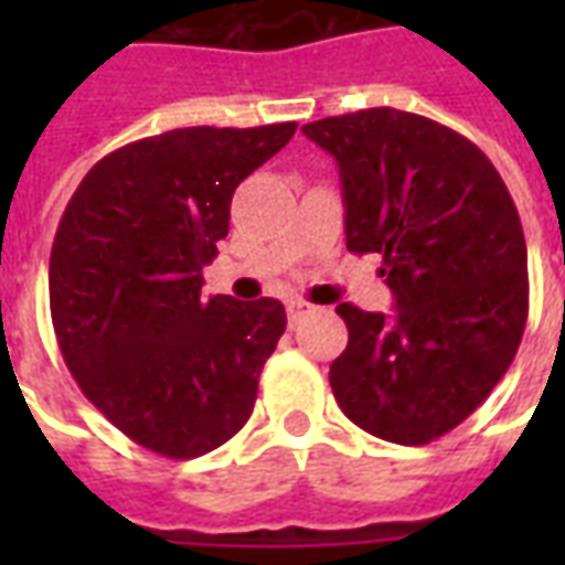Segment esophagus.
<instances>
[{
	"label": "esophagus",
	"mask_w": 565,
	"mask_h": 565,
	"mask_svg": "<svg viewBox=\"0 0 565 565\" xmlns=\"http://www.w3.org/2000/svg\"><path fill=\"white\" fill-rule=\"evenodd\" d=\"M311 311H315V306L306 302V299H287V318H290V323H299Z\"/></svg>",
	"instance_id": "esophagus-1"
}]
</instances>
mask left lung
<instances>
[{"label":"left lung","instance_id":"obj_1","mask_svg":"<svg viewBox=\"0 0 565 565\" xmlns=\"http://www.w3.org/2000/svg\"><path fill=\"white\" fill-rule=\"evenodd\" d=\"M339 162L348 250L379 254L396 315L342 302L335 403L426 445L484 403L518 354L530 281L521 217L484 150L429 117L366 108L302 127Z\"/></svg>","mask_w":565,"mask_h":565}]
</instances>
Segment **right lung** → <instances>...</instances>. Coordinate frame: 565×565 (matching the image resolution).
Instances as JSON below:
<instances>
[{
  "label": "right lung",
  "instance_id": "add662e5",
  "mask_svg": "<svg viewBox=\"0 0 565 565\" xmlns=\"http://www.w3.org/2000/svg\"><path fill=\"white\" fill-rule=\"evenodd\" d=\"M296 124L186 127L84 174L51 250V320L84 396L141 448L193 460L247 424L284 335L278 299H202L235 186Z\"/></svg>",
  "mask_w": 565,
  "mask_h": 565
}]
</instances>
